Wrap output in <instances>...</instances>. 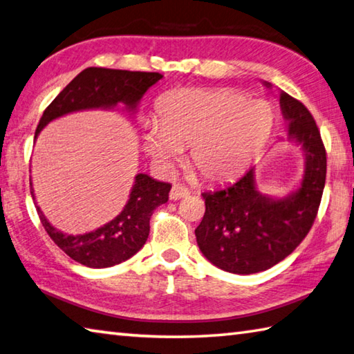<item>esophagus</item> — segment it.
Returning a JSON list of instances; mask_svg holds the SVG:
<instances>
[{"mask_svg": "<svg viewBox=\"0 0 354 354\" xmlns=\"http://www.w3.org/2000/svg\"><path fill=\"white\" fill-rule=\"evenodd\" d=\"M189 195V190L184 187V185H179V184H175L170 190V199H173V201H176V199H181L184 196Z\"/></svg>", "mask_w": 354, "mask_h": 354, "instance_id": "esophagus-1", "label": "esophagus"}]
</instances>
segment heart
I'll return each instance as SVG.
<instances>
[{
    "label": "heart",
    "mask_w": 354,
    "mask_h": 354,
    "mask_svg": "<svg viewBox=\"0 0 354 354\" xmlns=\"http://www.w3.org/2000/svg\"><path fill=\"white\" fill-rule=\"evenodd\" d=\"M156 125L142 133L144 150L160 171H170L190 147V162L210 183L248 169L271 136L275 113L266 100L235 89L184 88L156 102Z\"/></svg>",
    "instance_id": "obj_1"
}]
</instances>
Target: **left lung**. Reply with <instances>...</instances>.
<instances>
[{
	"instance_id": "left-lung-1",
	"label": "left lung",
	"mask_w": 354,
	"mask_h": 354,
	"mask_svg": "<svg viewBox=\"0 0 354 354\" xmlns=\"http://www.w3.org/2000/svg\"><path fill=\"white\" fill-rule=\"evenodd\" d=\"M279 100L288 140L304 153V176L291 194L271 196L257 189L252 167L236 183L203 194L205 214L195 229L196 243L205 259L223 271H266L299 246L316 220L326 176L325 147L306 106L285 91Z\"/></svg>"
}]
</instances>
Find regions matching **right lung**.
I'll return each instance as SVG.
<instances>
[{
    "label": "right lung",
    "instance_id": "right-lung-1",
    "mask_svg": "<svg viewBox=\"0 0 354 354\" xmlns=\"http://www.w3.org/2000/svg\"><path fill=\"white\" fill-rule=\"evenodd\" d=\"M162 79L159 73H139L106 68H86L57 95L35 130V139L49 122L75 111L114 110L124 105L134 114L142 95ZM171 185L160 183L145 173L134 176L128 201L120 214L95 230L69 235L54 227L35 203L41 224L53 241L71 259L83 266L110 268L139 252L150 234V216L160 204L169 201ZM30 194L35 201L30 181Z\"/></svg>",
    "mask_w": 354,
    "mask_h": 354
}]
</instances>
